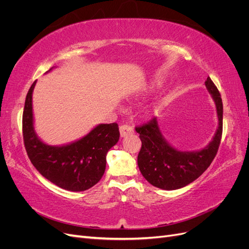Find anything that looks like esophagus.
<instances>
[{"mask_svg": "<svg viewBox=\"0 0 249 249\" xmlns=\"http://www.w3.org/2000/svg\"><path fill=\"white\" fill-rule=\"evenodd\" d=\"M119 132H120V137H125V136H127V135L133 134L134 131L132 129V126L127 125V124H123L119 127Z\"/></svg>", "mask_w": 249, "mask_h": 249, "instance_id": "esophagus-1", "label": "esophagus"}]
</instances>
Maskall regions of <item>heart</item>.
<instances>
[{
    "mask_svg": "<svg viewBox=\"0 0 249 249\" xmlns=\"http://www.w3.org/2000/svg\"><path fill=\"white\" fill-rule=\"evenodd\" d=\"M155 111V109L154 108H149L148 110H147V113H148V114H152V113Z\"/></svg>",
    "mask_w": 249,
    "mask_h": 249,
    "instance_id": "1",
    "label": "heart"
}]
</instances>
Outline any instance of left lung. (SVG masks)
Instances as JSON below:
<instances>
[{
    "label": "left lung",
    "mask_w": 249,
    "mask_h": 249,
    "mask_svg": "<svg viewBox=\"0 0 249 249\" xmlns=\"http://www.w3.org/2000/svg\"><path fill=\"white\" fill-rule=\"evenodd\" d=\"M205 84L215 103L218 117L214 137L206 147L194 152H182L173 147L163 136L156 117L136 127L142 142L138 167L147 182L157 188L176 190L189 185L207 170L218 152L222 135V100L210 77Z\"/></svg>",
    "instance_id": "left-lung-1"
}]
</instances>
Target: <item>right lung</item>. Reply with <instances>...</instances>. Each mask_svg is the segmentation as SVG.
Masks as SVG:
<instances>
[{
	"label": "right lung",
	"mask_w": 249,
	"mask_h": 249,
	"mask_svg": "<svg viewBox=\"0 0 249 249\" xmlns=\"http://www.w3.org/2000/svg\"><path fill=\"white\" fill-rule=\"evenodd\" d=\"M35 84L36 81L29 89L22 113V135L29 159L42 177L56 186L69 191H85L104 176L108 150L119 139L118 125L100 124L79 140L63 145L47 144L34 129Z\"/></svg>",
	"instance_id": "1"
}]
</instances>
